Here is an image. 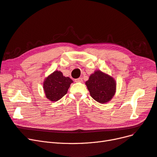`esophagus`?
<instances>
[{
    "mask_svg": "<svg viewBox=\"0 0 157 157\" xmlns=\"http://www.w3.org/2000/svg\"><path fill=\"white\" fill-rule=\"evenodd\" d=\"M83 79L82 78H78V79H75V82H82V80Z\"/></svg>",
    "mask_w": 157,
    "mask_h": 157,
    "instance_id": "esophagus-1",
    "label": "esophagus"
}]
</instances>
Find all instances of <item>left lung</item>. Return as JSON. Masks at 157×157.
Instances as JSON below:
<instances>
[{"instance_id": "1", "label": "left lung", "mask_w": 157, "mask_h": 157, "mask_svg": "<svg viewBox=\"0 0 157 157\" xmlns=\"http://www.w3.org/2000/svg\"><path fill=\"white\" fill-rule=\"evenodd\" d=\"M85 84L91 97L100 103H105L111 100L117 88L114 78L100 71L92 74Z\"/></svg>"}]
</instances>
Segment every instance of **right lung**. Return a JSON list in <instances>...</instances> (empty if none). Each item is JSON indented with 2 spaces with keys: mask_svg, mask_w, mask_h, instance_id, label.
<instances>
[{
  "mask_svg": "<svg viewBox=\"0 0 157 157\" xmlns=\"http://www.w3.org/2000/svg\"><path fill=\"white\" fill-rule=\"evenodd\" d=\"M72 82L71 78L64 76L61 72L54 71L44 82L43 89L46 97L52 101H58L67 93Z\"/></svg>",
  "mask_w": 157,
  "mask_h": 157,
  "instance_id": "add662e5",
  "label": "right lung"
}]
</instances>
